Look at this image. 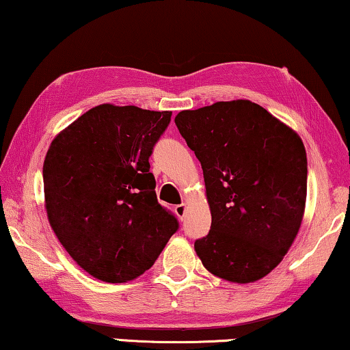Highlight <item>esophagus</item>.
<instances>
[{
    "label": "esophagus",
    "mask_w": 350,
    "mask_h": 350,
    "mask_svg": "<svg viewBox=\"0 0 350 350\" xmlns=\"http://www.w3.org/2000/svg\"><path fill=\"white\" fill-rule=\"evenodd\" d=\"M186 211H187V205H186V203H181V205H176V206H175V214H176V216H178L180 219L185 217Z\"/></svg>",
    "instance_id": "34e87169"
}]
</instances>
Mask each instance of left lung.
<instances>
[{"mask_svg":"<svg viewBox=\"0 0 350 350\" xmlns=\"http://www.w3.org/2000/svg\"><path fill=\"white\" fill-rule=\"evenodd\" d=\"M205 178L211 230L193 244L208 272L254 283L288 254L302 225L306 152L291 126L250 100L175 117Z\"/></svg>","mask_w":350,"mask_h":350,"instance_id":"left-lung-1","label":"left lung"}]
</instances>
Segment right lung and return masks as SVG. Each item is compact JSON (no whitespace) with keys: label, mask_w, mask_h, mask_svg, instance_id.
<instances>
[{"label":"right lung","mask_w":350,"mask_h":350,"mask_svg":"<svg viewBox=\"0 0 350 350\" xmlns=\"http://www.w3.org/2000/svg\"><path fill=\"white\" fill-rule=\"evenodd\" d=\"M170 117V111L98 105L48 148V222L77 265L101 282L142 275L178 230L175 216L158 203L148 163Z\"/></svg>","instance_id":"1"}]
</instances>
